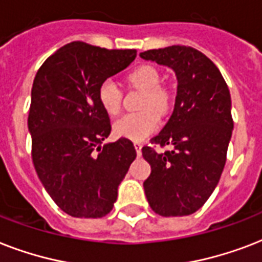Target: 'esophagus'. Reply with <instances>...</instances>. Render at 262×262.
<instances>
[{"mask_svg":"<svg viewBox=\"0 0 262 262\" xmlns=\"http://www.w3.org/2000/svg\"><path fill=\"white\" fill-rule=\"evenodd\" d=\"M134 146H135V150H137L138 156H141V154H142V143H141V142H135V143H134Z\"/></svg>","mask_w":262,"mask_h":262,"instance_id":"obj_1","label":"esophagus"}]
</instances>
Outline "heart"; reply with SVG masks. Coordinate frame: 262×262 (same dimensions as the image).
Instances as JSON below:
<instances>
[{
    "label": "heart",
    "mask_w": 262,
    "mask_h": 262,
    "mask_svg": "<svg viewBox=\"0 0 262 262\" xmlns=\"http://www.w3.org/2000/svg\"><path fill=\"white\" fill-rule=\"evenodd\" d=\"M127 80L133 87L145 91L141 112L128 113L113 124L116 137L131 141H143L160 127L161 115L171 108V93L160 86L161 78L157 70L150 66H142L127 75ZM121 90L113 79H105L98 87V101L108 115H117L121 109Z\"/></svg>",
    "instance_id": "heart-1"
}]
</instances>
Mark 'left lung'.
<instances>
[{
    "mask_svg": "<svg viewBox=\"0 0 262 262\" xmlns=\"http://www.w3.org/2000/svg\"><path fill=\"white\" fill-rule=\"evenodd\" d=\"M139 56L171 68L178 80L173 112L151 138V143L173 149L142 147L151 167L143 182L146 198L160 216H187L206 202L226 165L234 129L230 90L217 67L194 48L173 45Z\"/></svg>",
    "mask_w": 262,
    "mask_h": 262,
    "instance_id": "left-lung-1",
    "label": "left lung"
}]
</instances>
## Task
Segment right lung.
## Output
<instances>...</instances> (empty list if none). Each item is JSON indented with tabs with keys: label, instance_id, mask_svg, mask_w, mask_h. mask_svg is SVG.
Returning a JSON list of instances; mask_svg holds the SVG:
<instances>
[{
	"label": "right lung",
	"instance_id": "obj_1",
	"mask_svg": "<svg viewBox=\"0 0 262 262\" xmlns=\"http://www.w3.org/2000/svg\"><path fill=\"white\" fill-rule=\"evenodd\" d=\"M135 57L133 49L71 42L35 75L28 113L32 161L45 190L72 217L106 216L137 157L127 138L101 145L111 134V121L98 101L99 84Z\"/></svg>",
	"mask_w": 262,
	"mask_h": 262
}]
</instances>
